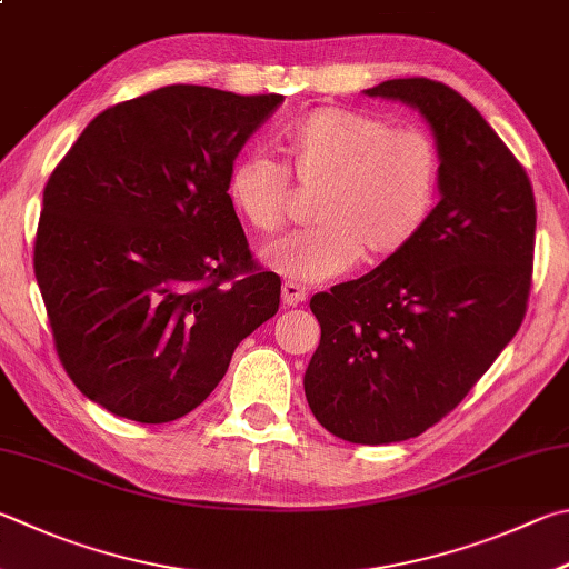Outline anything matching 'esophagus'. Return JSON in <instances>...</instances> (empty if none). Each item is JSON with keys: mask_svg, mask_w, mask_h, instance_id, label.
Wrapping results in <instances>:
<instances>
[{"mask_svg": "<svg viewBox=\"0 0 569 569\" xmlns=\"http://www.w3.org/2000/svg\"><path fill=\"white\" fill-rule=\"evenodd\" d=\"M281 298H283L286 306H301L308 298V291L303 286L288 281V283L281 286Z\"/></svg>", "mask_w": 569, "mask_h": 569, "instance_id": "esophagus-1", "label": "esophagus"}]
</instances>
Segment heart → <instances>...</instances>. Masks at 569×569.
Here are the masks:
<instances>
[{
	"label": "heart",
	"instance_id": "obj_1",
	"mask_svg": "<svg viewBox=\"0 0 569 569\" xmlns=\"http://www.w3.org/2000/svg\"><path fill=\"white\" fill-rule=\"evenodd\" d=\"M286 169L246 151L226 171V201L258 233L286 221L288 173L318 189V226L268 243L261 261L278 276L320 283L363 256L376 263L406 251L430 221L438 201L440 157L426 131L396 129L378 113L320 107L281 133Z\"/></svg>",
	"mask_w": 569,
	"mask_h": 569
}]
</instances>
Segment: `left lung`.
I'll use <instances>...</instances> for the list:
<instances>
[{
    "label": "left lung",
    "instance_id": "obj_1",
    "mask_svg": "<svg viewBox=\"0 0 569 569\" xmlns=\"http://www.w3.org/2000/svg\"><path fill=\"white\" fill-rule=\"evenodd\" d=\"M363 94L426 119L440 201L406 251L311 298L320 343L303 388L336 438L388 446L446 418L518 333L537 211L528 173L456 89L412 77Z\"/></svg>",
    "mask_w": 569,
    "mask_h": 569
}]
</instances>
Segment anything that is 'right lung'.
<instances>
[{
  "label": "right lung",
  "instance_id": "obj_1",
  "mask_svg": "<svg viewBox=\"0 0 569 569\" xmlns=\"http://www.w3.org/2000/svg\"><path fill=\"white\" fill-rule=\"evenodd\" d=\"M281 94L173 84L101 111L44 189L34 273L57 353L89 400L169 422L211 396L273 318L226 171Z\"/></svg>",
  "mask_w": 569,
  "mask_h": 569
}]
</instances>
